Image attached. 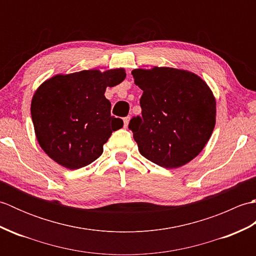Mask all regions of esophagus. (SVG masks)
<instances>
[{
    "instance_id": "1",
    "label": "esophagus",
    "mask_w": 256,
    "mask_h": 256,
    "mask_svg": "<svg viewBox=\"0 0 256 256\" xmlns=\"http://www.w3.org/2000/svg\"><path fill=\"white\" fill-rule=\"evenodd\" d=\"M123 122H124V126H125V128H128V122H130V116L124 118H123Z\"/></svg>"
}]
</instances>
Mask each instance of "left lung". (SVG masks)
<instances>
[{"label": "left lung", "mask_w": 256, "mask_h": 256, "mask_svg": "<svg viewBox=\"0 0 256 256\" xmlns=\"http://www.w3.org/2000/svg\"><path fill=\"white\" fill-rule=\"evenodd\" d=\"M134 82L143 94L142 116L128 128L145 158L177 168L197 156L216 124V101L209 86L194 74L174 68L135 69Z\"/></svg>", "instance_id": "8db88e82"}]
</instances>
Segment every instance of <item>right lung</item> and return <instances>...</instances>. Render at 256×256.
<instances>
[{"instance_id": "add662e5", "label": "right lung", "mask_w": 256, "mask_h": 256, "mask_svg": "<svg viewBox=\"0 0 256 256\" xmlns=\"http://www.w3.org/2000/svg\"><path fill=\"white\" fill-rule=\"evenodd\" d=\"M126 77L123 69L82 70L58 74L35 92L30 113L40 148L69 170H79L99 158L103 144L123 121L111 116L106 86Z\"/></svg>"}]
</instances>
